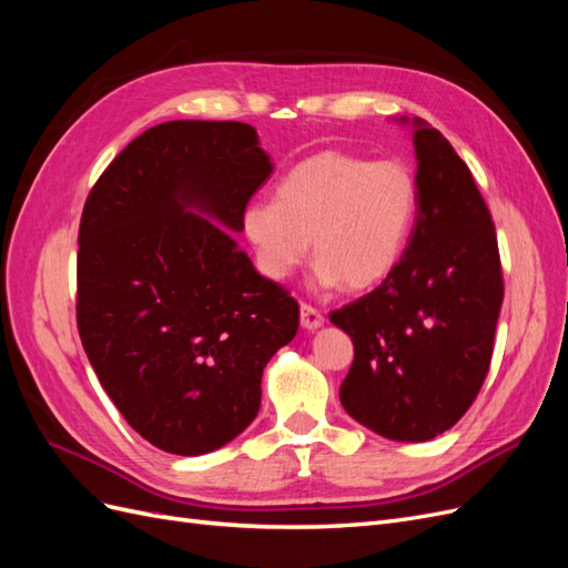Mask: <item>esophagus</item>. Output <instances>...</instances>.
Listing matches in <instances>:
<instances>
[{
  "mask_svg": "<svg viewBox=\"0 0 568 568\" xmlns=\"http://www.w3.org/2000/svg\"><path fill=\"white\" fill-rule=\"evenodd\" d=\"M324 324V317L311 305H301V326L307 332H315Z\"/></svg>",
  "mask_w": 568,
  "mask_h": 568,
  "instance_id": "34e87169",
  "label": "esophagus"
}]
</instances>
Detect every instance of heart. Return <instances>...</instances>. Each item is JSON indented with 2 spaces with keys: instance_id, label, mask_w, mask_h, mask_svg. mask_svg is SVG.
<instances>
[{
  "instance_id": "1",
  "label": "heart",
  "mask_w": 568,
  "mask_h": 568,
  "mask_svg": "<svg viewBox=\"0 0 568 568\" xmlns=\"http://www.w3.org/2000/svg\"><path fill=\"white\" fill-rule=\"evenodd\" d=\"M417 220V182L400 161L320 151L280 180L242 225L265 277L282 282L317 255L322 286L367 291L398 267Z\"/></svg>"
}]
</instances>
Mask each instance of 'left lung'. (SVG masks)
Segmentation results:
<instances>
[{
	"instance_id": "obj_1",
	"label": "left lung",
	"mask_w": 568,
	"mask_h": 568,
	"mask_svg": "<svg viewBox=\"0 0 568 568\" xmlns=\"http://www.w3.org/2000/svg\"><path fill=\"white\" fill-rule=\"evenodd\" d=\"M398 123L415 144V230L382 286L329 320L355 346L343 409L388 440L424 443L453 428L478 395L505 288L495 225L469 168L426 120Z\"/></svg>"
}]
</instances>
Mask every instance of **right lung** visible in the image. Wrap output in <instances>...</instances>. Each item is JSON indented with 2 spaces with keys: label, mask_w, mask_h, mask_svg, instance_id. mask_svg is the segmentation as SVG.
I'll return each mask as SVG.
<instances>
[{
  "label": "right lung",
  "mask_w": 568,
  "mask_h": 568,
  "mask_svg": "<svg viewBox=\"0 0 568 568\" xmlns=\"http://www.w3.org/2000/svg\"><path fill=\"white\" fill-rule=\"evenodd\" d=\"M272 170L246 123L170 120L120 151L84 203L82 348L120 415L165 453L242 434L270 357L298 332V303L234 239Z\"/></svg>",
  "instance_id": "obj_1"
}]
</instances>
